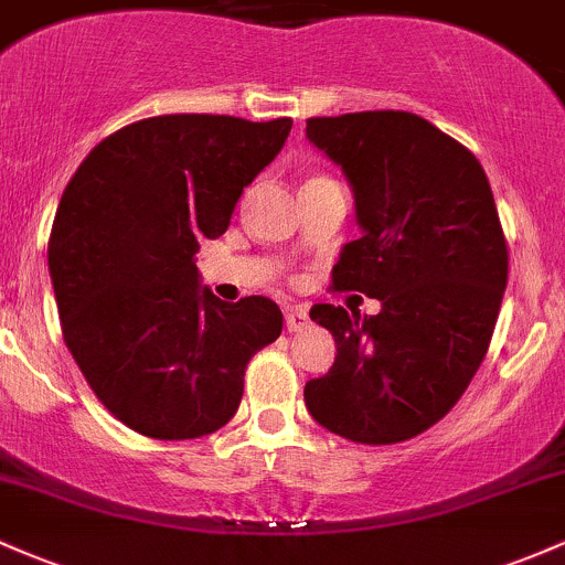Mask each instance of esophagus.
I'll use <instances>...</instances> for the list:
<instances>
[{
	"label": "esophagus",
	"mask_w": 565,
	"mask_h": 565,
	"mask_svg": "<svg viewBox=\"0 0 565 565\" xmlns=\"http://www.w3.org/2000/svg\"><path fill=\"white\" fill-rule=\"evenodd\" d=\"M307 323H309L307 309H301V307H288V309H285V329H288V331L307 329Z\"/></svg>",
	"instance_id": "obj_1"
}]
</instances>
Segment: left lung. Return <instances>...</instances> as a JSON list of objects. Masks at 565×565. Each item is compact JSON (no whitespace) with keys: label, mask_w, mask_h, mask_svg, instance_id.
Segmentation results:
<instances>
[{"label":"left lung","mask_w":565,"mask_h":565,"mask_svg":"<svg viewBox=\"0 0 565 565\" xmlns=\"http://www.w3.org/2000/svg\"><path fill=\"white\" fill-rule=\"evenodd\" d=\"M307 137L342 167L363 232L331 288L382 305L309 309L337 358L307 382V409L342 439L396 445L439 423L488 353L509 271L499 210L477 156L415 113L309 118Z\"/></svg>","instance_id":"8db88e82"}]
</instances>
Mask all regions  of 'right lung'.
<instances>
[{
  "instance_id": "obj_1",
  "label": "right lung",
  "mask_w": 565,
  "mask_h": 565,
  "mask_svg": "<svg viewBox=\"0 0 565 565\" xmlns=\"http://www.w3.org/2000/svg\"><path fill=\"white\" fill-rule=\"evenodd\" d=\"M290 118L156 115L105 137L58 202L47 266L64 342L107 412L150 439H199L234 417L247 361L282 331L264 296L199 285V242L228 228Z\"/></svg>"
}]
</instances>
